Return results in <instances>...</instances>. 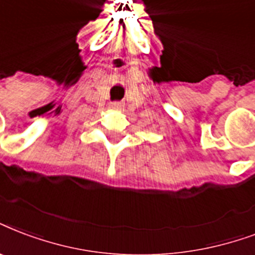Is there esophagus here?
<instances>
[{"label":"esophagus","mask_w":255,"mask_h":255,"mask_svg":"<svg viewBox=\"0 0 255 255\" xmlns=\"http://www.w3.org/2000/svg\"><path fill=\"white\" fill-rule=\"evenodd\" d=\"M111 108L115 111H122L124 110V106L122 102H112L111 103Z\"/></svg>","instance_id":"34e87169"}]
</instances>
